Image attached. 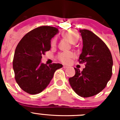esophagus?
Wrapping results in <instances>:
<instances>
[{"instance_id": "obj_1", "label": "esophagus", "mask_w": 120, "mask_h": 120, "mask_svg": "<svg viewBox=\"0 0 120 120\" xmlns=\"http://www.w3.org/2000/svg\"><path fill=\"white\" fill-rule=\"evenodd\" d=\"M68 67L66 66V65H64V66H63V68H65H65H67Z\"/></svg>"}]
</instances>
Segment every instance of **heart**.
<instances>
[{
  "instance_id": "1",
  "label": "heart",
  "mask_w": 120,
  "mask_h": 120,
  "mask_svg": "<svg viewBox=\"0 0 120 120\" xmlns=\"http://www.w3.org/2000/svg\"><path fill=\"white\" fill-rule=\"evenodd\" d=\"M62 35L64 38H66L67 40L70 42L71 44H75L77 43L79 38V35L78 33L74 30H67L62 32ZM57 40L56 37H54L51 41V46L52 47H55L57 45ZM73 53L71 52H63L59 53L58 55V60L61 61L64 64L69 63L71 61V59L73 58Z\"/></svg>"
}]
</instances>
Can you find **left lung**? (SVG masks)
I'll use <instances>...</instances> for the list:
<instances>
[{
    "instance_id": "left-lung-1",
    "label": "left lung",
    "mask_w": 120,
    "mask_h": 120,
    "mask_svg": "<svg viewBox=\"0 0 120 120\" xmlns=\"http://www.w3.org/2000/svg\"><path fill=\"white\" fill-rule=\"evenodd\" d=\"M83 40V49L79 63L85 64L82 71L75 68V75L69 82L80 97L95 96L106 87L112 74L113 60L106 44L96 34L87 29H79Z\"/></svg>"
}]
</instances>
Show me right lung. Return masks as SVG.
Instances as JSON below:
<instances>
[{
	"label": "right lung",
	"instance_id": "obj_1",
	"mask_svg": "<svg viewBox=\"0 0 120 120\" xmlns=\"http://www.w3.org/2000/svg\"><path fill=\"white\" fill-rule=\"evenodd\" d=\"M58 29L49 26H40L27 33L19 42L14 56L15 79L19 86L28 94H37L47 87L61 64L47 66L41 64L42 56L50 50V40Z\"/></svg>",
	"mask_w": 120,
	"mask_h": 120
}]
</instances>
